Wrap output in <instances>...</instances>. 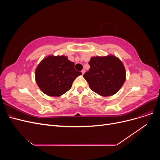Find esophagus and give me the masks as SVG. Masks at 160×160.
<instances>
[{"label": "esophagus", "instance_id": "obj_1", "mask_svg": "<svg viewBox=\"0 0 160 160\" xmlns=\"http://www.w3.org/2000/svg\"><path fill=\"white\" fill-rule=\"evenodd\" d=\"M85 70H84V69H83V70L81 71V72H82V74H83V75L85 73Z\"/></svg>", "mask_w": 160, "mask_h": 160}]
</instances>
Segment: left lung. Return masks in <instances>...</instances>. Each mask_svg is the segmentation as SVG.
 <instances>
[{"instance_id": "obj_1", "label": "left lung", "mask_w": 160, "mask_h": 160, "mask_svg": "<svg viewBox=\"0 0 160 160\" xmlns=\"http://www.w3.org/2000/svg\"><path fill=\"white\" fill-rule=\"evenodd\" d=\"M90 69L83 75L90 89L103 97L113 95L125 81V67L113 55L93 57L89 62Z\"/></svg>"}]
</instances>
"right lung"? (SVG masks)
I'll return each mask as SVG.
<instances>
[{"label":"right lung","instance_id":"1","mask_svg":"<svg viewBox=\"0 0 160 160\" xmlns=\"http://www.w3.org/2000/svg\"><path fill=\"white\" fill-rule=\"evenodd\" d=\"M75 63L64 55H50L43 59L35 70V80L45 94L59 97L68 91L81 72L74 68Z\"/></svg>","mask_w":160,"mask_h":160}]
</instances>
